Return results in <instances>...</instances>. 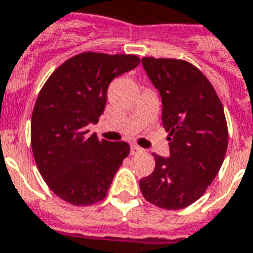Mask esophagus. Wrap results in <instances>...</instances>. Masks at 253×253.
Masks as SVG:
<instances>
[{"mask_svg": "<svg viewBox=\"0 0 253 253\" xmlns=\"http://www.w3.org/2000/svg\"><path fill=\"white\" fill-rule=\"evenodd\" d=\"M130 152H131V154L141 153V152H142V148H139L138 145H131V146H130Z\"/></svg>", "mask_w": 253, "mask_h": 253, "instance_id": "esophagus-1", "label": "esophagus"}]
</instances>
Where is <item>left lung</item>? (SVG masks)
Here are the masks:
<instances>
[{
	"label": "left lung",
	"mask_w": 253,
	"mask_h": 253,
	"mask_svg": "<svg viewBox=\"0 0 253 253\" xmlns=\"http://www.w3.org/2000/svg\"><path fill=\"white\" fill-rule=\"evenodd\" d=\"M142 66L161 97L169 156L154 154L156 168L139 180V188L156 206L184 209L205 194L225 159L228 126L223 107L194 65L146 57Z\"/></svg>",
	"instance_id": "obj_1"
}]
</instances>
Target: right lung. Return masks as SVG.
Instances as JSON below:
<instances>
[{
	"label": "right lung",
	"mask_w": 253,
	"mask_h": 253,
	"mask_svg": "<svg viewBox=\"0 0 253 253\" xmlns=\"http://www.w3.org/2000/svg\"><path fill=\"white\" fill-rule=\"evenodd\" d=\"M135 55L83 52L47 80L31 122L36 165L47 186L63 201L89 206L104 199L116 170L130 153L127 142L88 135L107 104L111 81L138 66Z\"/></svg>",
	"instance_id": "add662e5"
}]
</instances>
